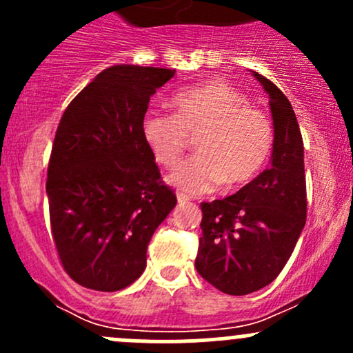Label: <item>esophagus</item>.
<instances>
[{"label":"esophagus","instance_id":"obj_1","mask_svg":"<svg viewBox=\"0 0 353 353\" xmlns=\"http://www.w3.org/2000/svg\"><path fill=\"white\" fill-rule=\"evenodd\" d=\"M188 201H190V196H186V194H183V193L177 194V203H179V205H184V203H188Z\"/></svg>","mask_w":353,"mask_h":353}]
</instances>
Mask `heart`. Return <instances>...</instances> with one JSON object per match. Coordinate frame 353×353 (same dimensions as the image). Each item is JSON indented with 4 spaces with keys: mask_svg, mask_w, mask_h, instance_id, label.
Here are the masks:
<instances>
[{
    "mask_svg": "<svg viewBox=\"0 0 353 353\" xmlns=\"http://www.w3.org/2000/svg\"><path fill=\"white\" fill-rule=\"evenodd\" d=\"M174 114L148 109L141 137L160 165H176L190 138L198 155L181 163L169 183L188 194L243 188L259 176L273 150V126L265 112L249 108L248 95L220 80H210L172 95Z\"/></svg>",
    "mask_w": 353,
    "mask_h": 353,
    "instance_id": "obj_1",
    "label": "heart"
}]
</instances>
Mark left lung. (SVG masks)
<instances>
[{"mask_svg":"<svg viewBox=\"0 0 353 353\" xmlns=\"http://www.w3.org/2000/svg\"><path fill=\"white\" fill-rule=\"evenodd\" d=\"M270 95L273 117L272 165L232 196L201 203V237L194 266L229 295L272 283L287 265L305 225L304 143L288 99L252 71Z\"/></svg>","mask_w":353,"mask_h":353,"instance_id":"8db88e82","label":"left lung"}]
</instances>
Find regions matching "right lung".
Here are the masks:
<instances>
[{
    "label": "right lung",
    "instance_id": "obj_1",
    "mask_svg": "<svg viewBox=\"0 0 353 353\" xmlns=\"http://www.w3.org/2000/svg\"><path fill=\"white\" fill-rule=\"evenodd\" d=\"M174 73L110 66L59 121L46 193L61 265L81 287L116 292L140 279L148 243L176 206L141 137L150 97Z\"/></svg>",
    "mask_w": 353,
    "mask_h": 353
}]
</instances>
